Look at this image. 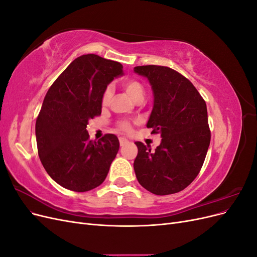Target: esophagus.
<instances>
[{"label":"esophagus","mask_w":257,"mask_h":257,"mask_svg":"<svg viewBox=\"0 0 257 257\" xmlns=\"http://www.w3.org/2000/svg\"><path fill=\"white\" fill-rule=\"evenodd\" d=\"M119 141H120V146H121V147L127 144V139H126V138H123V137H121V138L119 139Z\"/></svg>","instance_id":"obj_1"}]
</instances>
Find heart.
Masks as SVG:
<instances>
[{
	"label": "heart",
	"mask_w": 257,
	"mask_h": 257,
	"mask_svg": "<svg viewBox=\"0 0 257 257\" xmlns=\"http://www.w3.org/2000/svg\"><path fill=\"white\" fill-rule=\"evenodd\" d=\"M123 88L125 90V92L127 93V95L137 102V100H141L144 98L145 96V90L144 87L142 85L141 82H138L136 80H130L126 81L125 83L123 84ZM112 95V90L111 88H107L104 93H103V96H102V104L103 105H107L109 103V100L111 98ZM119 127L123 131H130L131 130V123L127 121H123L119 124Z\"/></svg>",
	"instance_id": "heart-1"
}]
</instances>
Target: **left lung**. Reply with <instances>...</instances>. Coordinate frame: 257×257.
I'll list each match as a JSON object with an SVG mask.
<instances>
[{
  "label": "left lung",
  "instance_id": "left-lung-1",
  "mask_svg": "<svg viewBox=\"0 0 257 257\" xmlns=\"http://www.w3.org/2000/svg\"><path fill=\"white\" fill-rule=\"evenodd\" d=\"M149 81L153 108L147 127L160 134L157 149L136 142L134 170L138 182L155 195H169L192 183L210 145L207 106L193 83L166 66H136Z\"/></svg>",
  "mask_w": 257,
  "mask_h": 257
}]
</instances>
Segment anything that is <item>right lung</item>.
Listing matches in <instances>:
<instances>
[{"mask_svg": "<svg viewBox=\"0 0 257 257\" xmlns=\"http://www.w3.org/2000/svg\"><path fill=\"white\" fill-rule=\"evenodd\" d=\"M122 75L119 62L83 54L66 67L45 96L35 124L38 155L52 180L67 190L95 189L109 172L119 139L106 134L92 142L87 125L102 112L107 85Z\"/></svg>", "mask_w": 257, "mask_h": 257, "instance_id": "obj_1", "label": "right lung"}]
</instances>
